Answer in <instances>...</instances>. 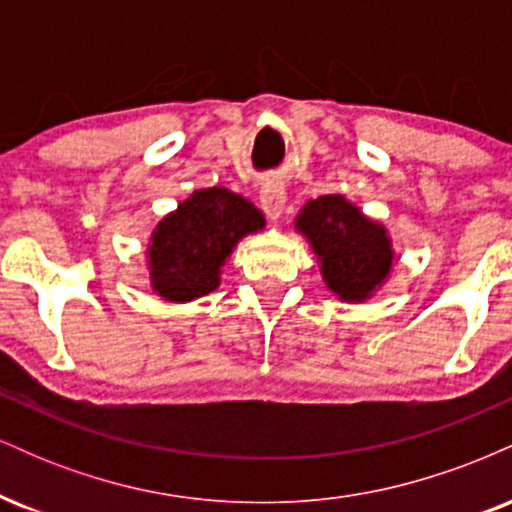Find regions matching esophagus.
Masks as SVG:
<instances>
[{
	"mask_svg": "<svg viewBox=\"0 0 512 512\" xmlns=\"http://www.w3.org/2000/svg\"><path fill=\"white\" fill-rule=\"evenodd\" d=\"M260 204H262L264 214H267L269 219H279V216L284 214V207H286L284 182L276 180V178L264 180L262 190H260Z\"/></svg>",
	"mask_w": 512,
	"mask_h": 512,
	"instance_id": "esophagus-1",
	"label": "esophagus"
}]
</instances>
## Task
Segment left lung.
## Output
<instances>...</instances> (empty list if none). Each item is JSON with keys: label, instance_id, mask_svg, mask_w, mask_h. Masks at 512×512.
Returning <instances> with one entry per match:
<instances>
[{"label": "left lung", "instance_id": "8db88e82", "mask_svg": "<svg viewBox=\"0 0 512 512\" xmlns=\"http://www.w3.org/2000/svg\"><path fill=\"white\" fill-rule=\"evenodd\" d=\"M296 228L308 238L322 279L339 301H366L390 276L395 252L385 226L342 195L310 199L296 216Z\"/></svg>", "mask_w": 512, "mask_h": 512}]
</instances>
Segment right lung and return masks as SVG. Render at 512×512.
I'll return each mask as SVG.
<instances>
[{
	"label": "right lung",
	"instance_id": "obj_1",
	"mask_svg": "<svg viewBox=\"0 0 512 512\" xmlns=\"http://www.w3.org/2000/svg\"><path fill=\"white\" fill-rule=\"evenodd\" d=\"M264 228L255 204L226 187L195 190L151 233V289L170 303L207 296L221 284V267L238 240Z\"/></svg>",
	"mask_w": 512,
	"mask_h": 512
}]
</instances>
